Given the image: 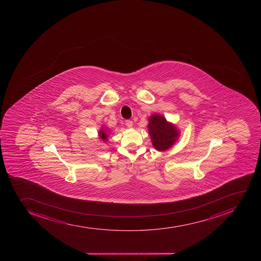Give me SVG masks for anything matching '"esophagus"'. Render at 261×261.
I'll use <instances>...</instances> for the list:
<instances>
[{
	"instance_id": "34e87169",
	"label": "esophagus",
	"mask_w": 261,
	"mask_h": 261,
	"mask_svg": "<svg viewBox=\"0 0 261 261\" xmlns=\"http://www.w3.org/2000/svg\"><path fill=\"white\" fill-rule=\"evenodd\" d=\"M125 124H126V126H127V127H129V128L133 127V125H134L133 121H130V120H126V121H125Z\"/></svg>"
}]
</instances>
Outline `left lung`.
Returning <instances> with one entry per match:
<instances>
[{
	"mask_svg": "<svg viewBox=\"0 0 261 261\" xmlns=\"http://www.w3.org/2000/svg\"><path fill=\"white\" fill-rule=\"evenodd\" d=\"M147 127L150 140L155 150L165 151L178 140L180 132L178 127L161 114H153L148 119Z\"/></svg>",
	"mask_w": 261,
	"mask_h": 261,
	"instance_id": "left-lung-1",
	"label": "left lung"
}]
</instances>
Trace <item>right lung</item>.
I'll use <instances>...</instances> for the list:
<instances>
[{"mask_svg":"<svg viewBox=\"0 0 261 261\" xmlns=\"http://www.w3.org/2000/svg\"><path fill=\"white\" fill-rule=\"evenodd\" d=\"M109 133L108 130L106 127H101L100 130L98 132V139L101 140V141H103V142H107V140H108L109 137Z\"/></svg>","mask_w":261,"mask_h":261,"instance_id":"add662e5","label":"right lung"}]
</instances>
